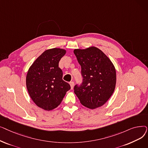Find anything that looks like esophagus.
Instances as JSON below:
<instances>
[{
  "label": "esophagus",
  "mask_w": 148,
  "mask_h": 148,
  "mask_svg": "<svg viewBox=\"0 0 148 148\" xmlns=\"http://www.w3.org/2000/svg\"><path fill=\"white\" fill-rule=\"evenodd\" d=\"M69 84H70V86H71V89H73V88H74V82H71L69 83Z\"/></svg>",
  "instance_id": "obj_1"
}]
</instances>
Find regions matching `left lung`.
Here are the masks:
<instances>
[{"instance_id":"1","label":"left lung","mask_w":148,"mask_h":148,"mask_svg":"<svg viewBox=\"0 0 148 148\" xmlns=\"http://www.w3.org/2000/svg\"><path fill=\"white\" fill-rule=\"evenodd\" d=\"M74 53L81 65L83 82L74 86L81 104L90 109L103 106L114 90L115 68L106 54L95 47L75 49Z\"/></svg>"}]
</instances>
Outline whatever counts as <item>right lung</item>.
<instances>
[{"instance_id":"1","label":"right lung","mask_w":148,"mask_h":148,"mask_svg":"<svg viewBox=\"0 0 148 148\" xmlns=\"http://www.w3.org/2000/svg\"><path fill=\"white\" fill-rule=\"evenodd\" d=\"M66 53L62 49L54 48L43 52L29 68L26 87L35 104L45 110H51L62 102L70 85L62 80L59 67L60 59Z\"/></svg>"}]
</instances>
